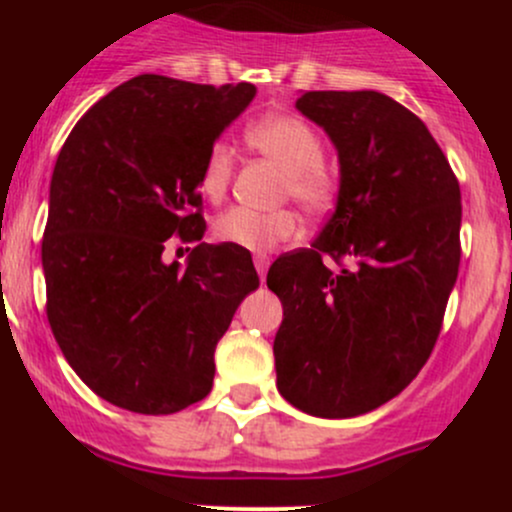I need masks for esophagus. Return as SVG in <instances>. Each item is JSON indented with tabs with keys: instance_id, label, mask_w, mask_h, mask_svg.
Listing matches in <instances>:
<instances>
[{
	"instance_id": "esophagus-1",
	"label": "esophagus",
	"mask_w": 512,
	"mask_h": 512,
	"mask_svg": "<svg viewBox=\"0 0 512 512\" xmlns=\"http://www.w3.org/2000/svg\"><path fill=\"white\" fill-rule=\"evenodd\" d=\"M267 267H270V257H267V255H255V270H257V275H260V280H265Z\"/></svg>"
}]
</instances>
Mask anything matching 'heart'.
Returning a JSON list of instances; mask_svg holds the SVG:
<instances>
[{
	"instance_id": "heart-1",
	"label": "heart",
	"mask_w": 512,
	"mask_h": 512,
	"mask_svg": "<svg viewBox=\"0 0 512 512\" xmlns=\"http://www.w3.org/2000/svg\"><path fill=\"white\" fill-rule=\"evenodd\" d=\"M245 141L260 156L282 168L280 198H292L307 213H327L339 195V178L324 160V143L317 128L294 113H270L245 128ZM235 173V151L225 141L208 148L200 168V190L210 200H220ZM215 237L227 245L250 252L272 250L292 240L302 230V220L292 208L252 210L245 205L227 208L213 225Z\"/></svg>"
}]
</instances>
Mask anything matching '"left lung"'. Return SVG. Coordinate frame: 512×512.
Returning <instances> with one entry per match:
<instances>
[{"label":"left lung","mask_w":512,"mask_h":512,"mask_svg":"<svg viewBox=\"0 0 512 512\" xmlns=\"http://www.w3.org/2000/svg\"><path fill=\"white\" fill-rule=\"evenodd\" d=\"M297 108L329 133L342 180L312 247L267 272L285 307L277 389L304 414L361 416L401 394L436 347L461 265V188L421 118L394 98L307 91Z\"/></svg>","instance_id":"8db88e82"}]
</instances>
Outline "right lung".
<instances>
[{
    "label": "right lung",
    "instance_id": "obj_1",
    "mask_svg": "<svg viewBox=\"0 0 512 512\" xmlns=\"http://www.w3.org/2000/svg\"><path fill=\"white\" fill-rule=\"evenodd\" d=\"M143 74L94 103L66 138L41 240L46 317L71 369L108 404L175 414L213 389L215 347L260 287L250 252L203 240L200 168L255 98ZM175 236L189 265L162 262Z\"/></svg>",
    "mask_w": 512,
    "mask_h": 512
}]
</instances>
